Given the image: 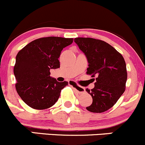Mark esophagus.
I'll return each instance as SVG.
<instances>
[{
	"instance_id": "34e87169",
	"label": "esophagus",
	"mask_w": 145,
	"mask_h": 145,
	"mask_svg": "<svg viewBox=\"0 0 145 145\" xmlns=\"http://www.w3.org/2000/svg\"><path fill=\"white\" fill-rule=\"evenodd\" d=\"M69 84L70 86L72 87V88H74V89H75L77 92L83 93L85 92L84 88H83V87H81V86H79V85H77L74 81H72V80H70V81L69 82Z\"/></svg>"
}]
</instances>
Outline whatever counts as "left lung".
I'll use <instances>...</instances> for the list:
<instances>
[{
    "label": "left lung",
    "mask_w": 145,
    "mask_h": 145,
    "mask_svg": "<svg viewBox=\"0 0 145 145\" xmlns=\"http://www.w3.org/2000/svg\"><path fill=\"white\" fill-rule=\"evenodd\" d=\"M74 42L88 59L87 74L97 76L94 88L86 89L92 97V103L86 109L97 113L105 112L116 103L125 91L127 71L124 57L112 46L100 39L77 37Z\"/></svg>",
    "instance_id": "8db88e82"
}]
</instances>
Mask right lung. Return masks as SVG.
Here are the masks:
<instances>
[{
    "mask_svg": "<svg viewBox=\"0 0 145 145\" xmlns=\"http://www.w3.org/2000/svg\"><path fill=\"white\" fill-rule=\"evenodd\" d=\"M73 41V38L42 37L30 42L17 53L14 67L15 87L21 99L32 108H51L68 85V82H58L50 76V69L60 67L61 51Z\"/></svg>",
    "mask_w": 145,
    "mask_h": 145,
    "instance_id": "obj_1",
    "label": "right lung"
}]
</instances>
